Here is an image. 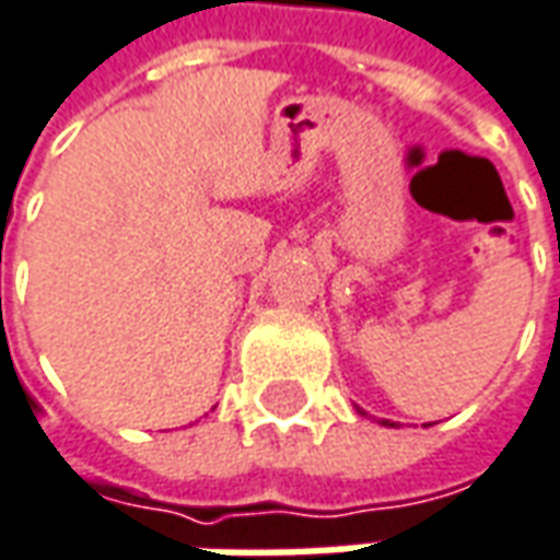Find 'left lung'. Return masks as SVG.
Instances as JSON below:
<instances>
[{
	"instance_id": "1",
	"label": "left lung",
	"mask_w": 560,
	"mask_h": 560,
	"mask_svg": "<svg viewBox=\"0 0 560 560\" xmlns=\"http://www.w3.org/2000/svg\"><path fill=\"white\" fill-rule=\"evenodd\" d=\"M382 424H390V421H382ZM390 428H394V424H390Z\"/></svg>"
}]
</instances>
